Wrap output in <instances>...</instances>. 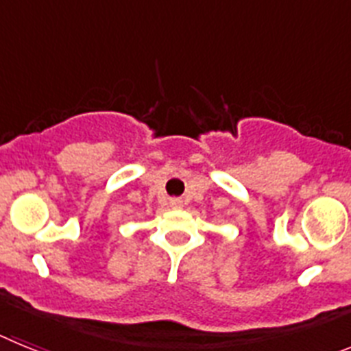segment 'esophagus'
Here are the masks:
<instances>
[{
  "label": "esophagus",
  "mask_w": 351,
  "mask_h": 351,
  "mask_svg": "<svg viewBox=\"0 0 351 351\" xmlns=\"http://www.w3.org/2000/svg\"><path fill=\"white\" fill-rule=\"evenodd\" d=\"M170 207H172V209H181L182 202L179 198H172V200H170Z\"/></svg>",
  "instance_id": "1"
}]
</instances>
